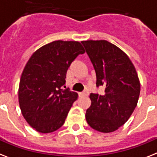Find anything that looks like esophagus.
<instances>
[{
    "mask_svg": "<svg viewBox=\"0 0 157 157\" xmlns=\"http://www.w3.org/2000/svg\"><path fill=\"white\" fill-rule=\"evenodd\" d=\"M88 94H89V91L88 90H84L82 92L79 93V95L80 96H87Z\"/></svg>",
    "mask_w": 157,
    "mask_h": 157,
    "instance_id": "esophagus-1",
    "label": "esophagus"
}]
</instances>
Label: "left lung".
Returning a JSON list of instances; mask_svg holds the SVG:
<instances>
[{
	"label": "left lung",
	"instance_id": "8db88e82",
	"mask_svg": "<svg viewBox=\"0 0 157 157\" xmlns=\"http://www.w3.org/2000/svg\"><path fill=\"white\" fill-rule=\"evenodd\" d=\"M82 43L96 73V86H105L103 95L90 94L86 122L100 132H112L128 121L136 107L140 92L138 75L130 58L114 44L106 40Z\"/></svg>",
	"mask_w": 157,
	"mask_h": 157
}]
</instances>
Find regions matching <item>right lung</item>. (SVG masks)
<instances>
[{"instance_id": "right-lung-1", "label": "right lung", "mask_w": 157, "mask_h": 157, "mask_svg": "<svg viewBox=\"0 0 157 157\" xmlns=\"http://www.w3.org/2000/svg\"><path fill=\"white\" fill-rule=\"evenodd\" d=\"M84 53L79 41L58 40L41 46L27 62L18 100L25 120L38 132H53L65 123L78 94L61 87L71 63Z\"/></svg>"}]
</instances>
